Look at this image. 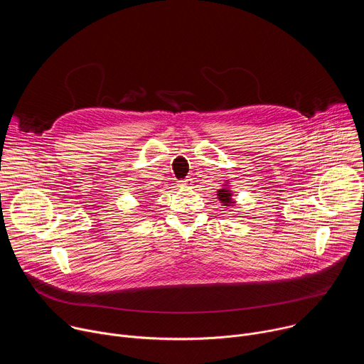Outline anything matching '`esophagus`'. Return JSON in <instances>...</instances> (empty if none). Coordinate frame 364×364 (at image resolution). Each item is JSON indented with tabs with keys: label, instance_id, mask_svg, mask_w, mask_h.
I'll use <instances>...</instances> for the list:
<instances>
[{
	"label": "esophagus",
	"instance_id": "esophagus-1",
	"mask_svg": "<svg viewBox=\"0 0 364 364\" xmlns=\"http://www.w3.org/2000/svg\"><path fill=\"white\" fill-rule=\"evenodd\" d=\"M191 186H193V180L191 178H186V180L180 181V187H183V188H190Z\"/></svg>",
	"mask_w": 364,
	"mask_h": 364
}]
</instances>
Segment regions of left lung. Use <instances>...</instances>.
Here are the masks:
<instances>
[{"mask_svg": "<svg viewBox=\"0 0 364 364\" xmlns=\"http://www.w3.org/2000/svg\"><path fill=\"white\" fill-rule=\"evenodd\" d=\"M218 198H219V201L223 204V205H226V207H233L235 205V198H233V191H232V188H230V183H229V180H226L225 181V184L218 190Z\"/></svg>", "mask_w": 364, "mask_h": 364, "instance_id": "obj_1", "label": "left lung"}]
</instances>
